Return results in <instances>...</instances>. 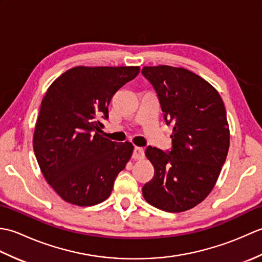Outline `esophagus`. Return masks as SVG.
I'll use <instances>...</instances> for the list:
<instances>
[{
    "instance_id": "obj_1",
    "label": "esophagus",
    "mask_w": 262,
    "mask_h": 262,
    "mask_svg": "<svg viewBox=\"0 0 262 262\" xmlns=\"http://www.w3.org/2000/svg\"><path fill=\"white\" fill-rule=\"evenodd\" d=\"M144 158V149L142 147L136 146L134 148V152H133V159L135 160H141Z\"/></svg>"
}]
</instances>
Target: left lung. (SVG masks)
<instances>
[{
    "label": "left lung",
    "mask_w": 262,
    "mask_h": 262,
    "mask_svg": "<svg viewBox=\"0 0 262 262\" xmlns=\"http://www.w3.org/2000/svg\"><path fill=\"white\" fill-rule=\"evenodd\" d=\"M143 75L158 92L166 124L173 125L172 149L148 146L154 177L142 191L161 210L180 213L208 196L219 179L230 146L224 102L202 76L169 65L144 66Z\"/></svg>",
    "instance_id": "1"
}]
</instances>
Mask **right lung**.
I'll return each instance as SVG.
<instances>
[{"instance_id": "right-lung-1", "label": "right lung", "mask_w": 262, "mask_h": 262, "mask_svg": "<svg viewBox=\"0 0 262 262\" xmlns=\"http://www.w3.org/2000/svg\"><path fill=\"white\" fill-rule=\"evenodd\" d=\"M140 73V66H75L43 97L33 132L41 173L58 196L76 206L107 199L134 146L103 137L111 98Z\"/></svg>"}]
</instances>
